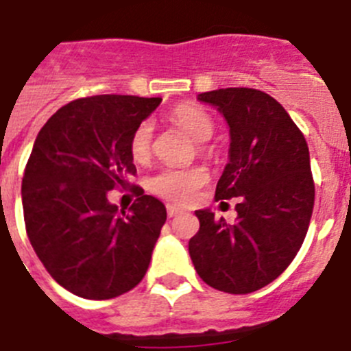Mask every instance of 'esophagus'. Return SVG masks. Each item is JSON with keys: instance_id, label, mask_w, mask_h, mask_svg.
Returning a JSON list of instances; mask_svg holds the SVG:
<instances>
[{"instance_id": "esophagus-1", "label": "esophagus", "mask_w": 351, "mask_h": 351, "mask_svg": "<svg viewBox=\"0 0 351 351\" xmlns=\"http://www.w3.org/2000/svg\"><path fill=\"white\" fill-rule=\"evenodd\" d=\"M182 213H184V209H180V207H176V205L173 204H167V216H169V218L182 215Z\"/></svg>"}]
</instances>
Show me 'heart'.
I'll list each match as a JSON object with an SVG mask.
<instances>
[{
	"instance_id": "heart-1",
	"label": "heart",
	"mask_w": 351,
	"mask_h": 351,
	"mask_svg": "<svg viewBox=\"0 0 351 351\" xmlns=\"http://www.w3.org/2000/svg\"><path fill=\"white\" fill-rule=\"evenodd\" d=\"M173 121L184 128L196 142H207L213 136L215 124L204 110L193 104H182L171 113ZM153 142V122L144 121L135 128L130 141V153L136 162L147 160ZM209 180V173L205 167H164L156 171L147 180L151 193L164 200L175 204H189L195 200L196 193L205 182Z\"/></svg>"
}]
</instances>
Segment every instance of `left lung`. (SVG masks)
Listing matches in <instances>:
<instances>
[{
	"mask_svg": "<svg viewBox=\"0 0 351 351\" xmlns=\"http://www.w3.org/2000/svg\"><path fill=\"white\" fill-rule=\"evenodd\" d=\"M229 126V162L216 200L238 198L232 225L196 210L200 230L189 256L205 283L229 294H249L272 283L303 245L314 209V180L303 133L269 93L221 88L198 95Z\"/></svg>",
	"mask_w": 351,
	"mask_h": 351,
	"instance_id": "obj_1",
	"label": "left lung"
}]
</instances>
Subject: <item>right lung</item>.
Returning <instances> with one entry per match:
<instances>
[{
	"label": "right lung",
	"mask_w": 351,
	"mask_h": 351,
	"mask_svg": "<svg viewBox=\"0 0 351 351\" xmlns=\"http://www.w3.org/2000/svg\"><path fill=\"white\" fill-rule=\"evenodd\" d=\"M160 102L79 99L37 133L21 184L28 240L48 274L79 298H117L141 283L149 267L166 207L138 189L124 210L110 204L108 193L136 173L131 135Z\"/></svg>",
	"instance_id": "add662e5"
}]
</instances>
